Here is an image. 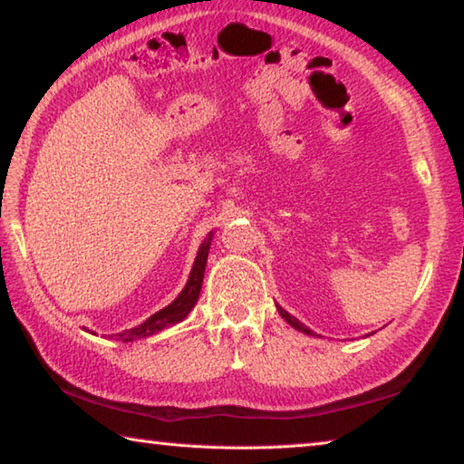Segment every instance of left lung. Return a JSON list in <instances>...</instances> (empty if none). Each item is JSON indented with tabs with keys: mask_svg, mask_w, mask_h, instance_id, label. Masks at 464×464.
I'll return each instance as SVG.
<instances>
[{
	"mask_svg": "<svg viewBox=\"0 0 464 464\" xmlns=\"http://www.w3.org/2000/svg\"><path fill=\"white\" fill-rule=\"evenodd\" d=\"M276 309H278V313H280V317H282V319H285L288 325H293V327L296 329V332H303V334H307V335H315V334H313V332H311V329H309L307 325H303V324H301V321H298L296 317H293V315H290V313H288V311H285V309H282V307H280V304H276Z\"/></svg>",
	"mask_w": 464,
	"mask_h": 464,
	"instance_id": "8db88e82",
	"label": "left lung"
}]
</instances>
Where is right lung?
I'll use <instances>...</instances> for the list:
<instances>
[{
  "instance_id": "add662e5",
  "label": "right lung",
  "mask_w": 464,
  "mask_h": 464,
  "mask_svg": "<svg viewBox=\"0 0 464 464\" xmlns=\"http://www.w3.org/2000/svg\"><path fill=\"white\" fill-rule=\"evenodd\" d=\"M213 235H215V231H210L207 235V239L200 243L198 254H196V260L192 264L190 276H188V282H186V286L182 288V293H179L174 298V301L168 304V307H163L161 311L153 313V315L149 317L147 321H143L140 325L132 327V329H124L122 334H116L119 340H122V342L143 340V337H149V335H153L157 332H161V329L176 325V324H179V321H184L188 317V313L194 309V304L200 296L204 268H207L208 249H210V243H213Z\"/></svg>"
}]
</instances>
